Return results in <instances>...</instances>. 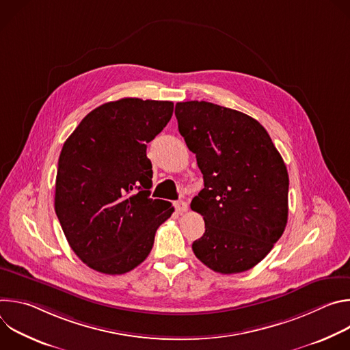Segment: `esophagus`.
Listing matches in <instances>:
<instances>
[{"label": "esophagus", "instance_id": "1", "mask_svg": "<svg viewBox=\"0 0 350 350\" xmlns=\"http://www.w3.org/2000/svg\"><path fill=\"white\" fill-rule=\"evenodd\" d=\"M174 206H176V211H177L178 213H185V212L188 211V204H187L185 201H177V202L174 204Z\"/></svg>", "mask_w": 350, "mask_h": 350}]
</instances>
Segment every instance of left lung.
<instances>
[{
  "instance_id": "1",
  "label": "left lung",
  "mask_w": 350,
  "mask_h": 350,
  "mask_svg": "<svg viewBox=\"0 0 350 350\" xmlns=\"http://www.w3.org/2000/svg\"><path fill=\"white\" fill-rule=\"evenodd\" d=\"M178 131L196 157L205 188L191 202L205 232L192 251L216 273L256 266L288 220L286 166L266 129L242 112L206 101L176 104Z\"/></svg>"
}]
</instances>
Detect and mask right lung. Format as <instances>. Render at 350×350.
Segmentation results:
<instances>
[{
    "mask_svg": "<svg viewBox=\"0 0 350 350\" xmlns=\"http://www.w3.org/2000/svg\"><path fill=\"white\" fill-rule=\"evenodd\" d=\"M173 103L123 98L91 111L65 141L55 212L79 259L104 274H124L151 252L174 208L149 198L146 144L166 127Z\"/></svg>",
    "mask_w": 350,
    "mask_h": 350,
    "instance_id": "1",
    "label": "right lung"
}]
</instances>
